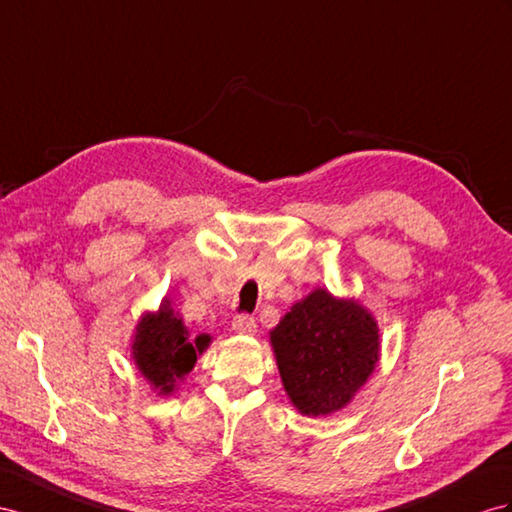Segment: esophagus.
<instances>
[{"label":"esophagus","mask_w":512,"mask_h":512,"mask_svg":"<svg viewBox=\"0 0 512 512\" xmlns=\"http://www.w3.org/2000/svg\"><path fill=\"white\" fill-rule=\"evenodd\" d=\"M233 331L240 335H253L257 331V322L251 316H235L233 318Z\"/></svg>","instance_id":"1"}]
</instances>
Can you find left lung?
<instances>
[{"label": "left lung", "mask_w": 512, "mask_h": 512, "mask_svg": "<svg viewBox=\"0 0 512 512\" xmlns=\"http://www.w3.org/2000/svg\"><path fill=\"white\" fill-rule=\"evenodd\" d=\"M287 398L300 415L324 417L355 400L381 359V331L355 298L316 287L270 331Z\"/></svg>", "instance_id": "left-lung-1"}]
</instances>
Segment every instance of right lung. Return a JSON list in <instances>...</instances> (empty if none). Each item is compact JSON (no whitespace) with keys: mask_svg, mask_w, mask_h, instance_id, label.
I'll list each match as a JSON object with an SVG mask.
<instances>
[{"mask_svg":"<svg viewBox=\"0 0 512 512\" xmlns=\"http://www.w3.org/2000/svg\"><path fill=\"white\" fill-rule=\"evenodd\" d=\"M212 337H192L168 296L155 311H144L131 339V359L157 396H170L186 378Z\"/></svg>","mask_w":512,"mask_h":512,"instance_id":"obj_1","label":"right lung"}]
</instances>
